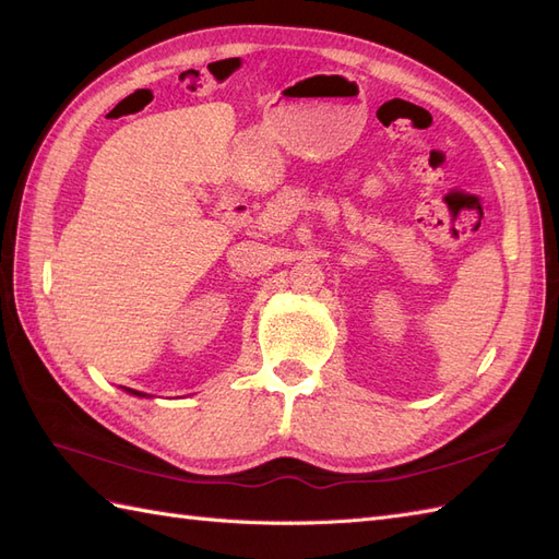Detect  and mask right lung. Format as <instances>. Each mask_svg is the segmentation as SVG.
Returning a JSON list of instances; mask_svg holds the SVG:
<instances>
[{
	"label": "right lung",
	"instance_id": "right-lung-1",
	"mask_svg": "<svg viewBox=\"0 0 559 559\" xmlns=\"http://www.w3.org/2000/svg\"><path fill=\"white\" fill-rule=\"evenodd\" d=\"M127 392H131V395H135V397H145V392H139V390H131V388H124Z\"/></svg>",
	"mask_w": 559,
	"mask_h": 559
}]
</instances>
